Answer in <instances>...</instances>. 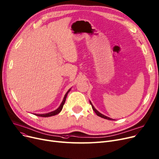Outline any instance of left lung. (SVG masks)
Here are the masks:
<instances>
[{
    "label": "left lung",
    "instance_id": "obj_1",
    "mask_svg": "<svg viewBox=\"0 0 159 159\" xmlns=\"http://www.w3.org/2000/svg\"><path fill=\"white\" fill-rule=\"evenodd\" d=\"M90 104H91V106H92V108H93V111H95V113L98 115V116H101V117H102V118H103V119H107V120H113V119H111V118H110V117H107V116H105V115H102V114H101V113L100 112H98L95 108L94 107V106L92 105V104H91V102H90Z\"/></svg>",
    "mask_w": 159,
    "mask_h": 159
}]
</instances>
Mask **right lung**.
<instances>
[{
	"label": "right lung",
	"instance_id": "right-lung-1",
	"mask_svg": "<svg viewBox=\"0 0 159 159\" xmlns=\"http://www.w3.org/2000/svg\"><path fill=\"white\" fill-rule=\"evenodd\" d=\"M70 91V89L68 91H67V93H66V95H65V96H64V99H63V101H62L61 104L60 105L59 107H58V109H57L56 110H55V111H53L48 113H45V114H35V115H37V116H42V117H48V116H53V115H57V114H58V113H59L61 111L62 109L63 106H64V103H65V101H66V97H67V95H68V93H69Z\"/></svg>",
	"mask_w": 159,
	"mask_h": 159
}]
</instances>
